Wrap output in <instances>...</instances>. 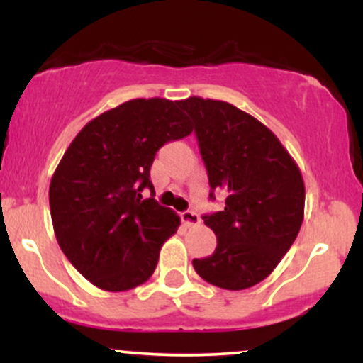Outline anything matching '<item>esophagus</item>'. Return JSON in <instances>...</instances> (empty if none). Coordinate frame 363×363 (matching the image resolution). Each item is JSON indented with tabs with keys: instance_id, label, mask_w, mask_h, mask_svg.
<instances>
[{
	"instance_id": "obj_1",
	"label": "esophagus",
	"mask_w": 363,
	"mask_h": 363,
	"mask_svg": "<svg viewBox=\"0 0 363 363\" xmlns=\"http://www.w3.org/2000/svg\"><path fill=\"white\" fill-rule=\"evenodd\" d=\"M181 220H182V223L187 225V227L199 223L198 213H194V211H191V210H187V211H184V213H181Z\"/></svg>"
}]
</instances>
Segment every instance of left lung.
I'll use <instances>...</instances> for the list:
<instances>
[{
	"label": "left lung",
	"mask_w": 363,
	"mask_h": 363,
	"mask_svg": "<svg viewBox=\"0 0 363 363\" xmlns=\"http://www.w3.org/2000/svg\"><path fill=\"white\" fill-rule=\"evenodd\" d=\"M179 107L194 123L210 187L227 194L222 211L203 216L216 235L215 252L193 266L220 289H249L297 239L306 205L302 174L273 131L232 104L189 97Z\"/></svg>",
	"instance_id": "8db88e82"
}]
</instances>
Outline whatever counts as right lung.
Returning a JSON list of instances; mask_svg holds the SVG:
<instances>
[{"label": "right lung", "instance_id": "obj_1", "mask_svg": "<svg viewBox=\"0 0 363 363\" xmlns=\"http://www.w3.org/2000/svg\"><path fill=\"white\" fill-rule=\"evenodd\" d=\"M181 101L133 99L86 123L62 155L49 186L61 251L91 285L126 291L157 268L181 218L141 191H153L158 148L191 135Z\"/></svg>", "mask_w": 363, "mask_h": 363}]
</instances>
